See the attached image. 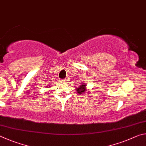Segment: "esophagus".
I'll list each match as a JSON object with an SVG mask.
<instances>
[{
    "mask_svg": "<svg viewBox=\"0 0 146 146\" xmlns=\"http://www.w3.org/2000/svg\"><path fill=\"white\" fill-rule=\"evenodd\" d=\"M61 82H65V80H61Z\"/></svg>",
    "mask_w": 146,
    "mask_h": 146,
    "instance_id": "1",
    "label": "esophagus"
}]
</instances>
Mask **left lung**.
Wrapping results in <instances>:
<instances>
[{"instance_id": "obj_1", "label": "left lung", "mask_w": 146, "mask_h": 146, "mask_svg": "<svg viewBox=\"0 0 146 146\" xmlns=\"http://www.w3.org/2000/svg\"><path fill=\"white\" fill-rule=\"evenodd\" d=\"M77 87H78V86H77ZM78 87H79V88H77L78 93H79V94H82V93H83V92H85V87H86L85 84H83V85L78 86Z\"/></svg>"}]
</instances>
